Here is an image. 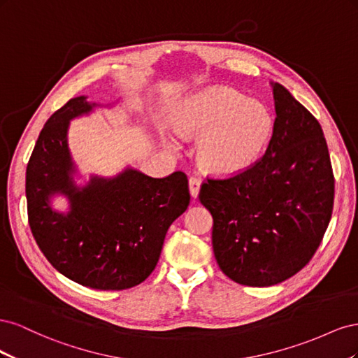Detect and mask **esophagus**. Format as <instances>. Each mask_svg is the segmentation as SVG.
Returning a JSON list of instances; mask_svg holds the SVG:
<instances>
[{
    "instance_id": "esophagus-1",
    "label": "esophagus",
    "mask_w": 358,
    "mask_h": 358,
    "mask_svg": "<svg viewBox=\"0 0 358 358\" xmlns=\"http://www.w3.org/2000/svg\"><path fill=\"white\" fill-rule=\"evenodd\" d=\"M189 194H191V196L194 197V199H196L197 196H199V192H200V185H201V183H200V180L197 179V178H189Z\"/></svg>"
}]
</instances>
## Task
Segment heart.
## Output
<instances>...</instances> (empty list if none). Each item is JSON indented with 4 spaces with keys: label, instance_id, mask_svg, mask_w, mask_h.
<instances>
[{
    "label": "heart",
    "instance_id": "obj_1",
    "mask_svg": "<svg viewBox=\"0 0 358 358\" xmlns=\"http://www.w3.org/2000/svg\"><path fill=\"white\" fill-rule=\"evenodd\" d=\"M173 127L196 140L199 166L216 176H234L252 167L273 133L266 106L230 86H210L187 96L173 113ZM170 149L175 140L167 138Z\"/></svg>",
    "mask_w": 358,
    "mask_h": 358
}]
</instances>
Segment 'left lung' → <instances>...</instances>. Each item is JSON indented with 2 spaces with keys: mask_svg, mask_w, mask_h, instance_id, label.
<instances>
[{
  "mask_svg": "<svg viewBox=\"0 0 358 358\" xmlns=\"http://www.w3.org/2000/svg\"><path fill=\"white\" fill-rule=\"evenodd\" d=\"M276 119L266 154L229 179H208L200 201L213 218L220 268L237 284L270 287L294 276L318 249L333 210L334 178L322 128L272 82Z\"/></svg>",
  "mask_w": 358,
  "mask_h": 358,
  "instance_id": "obj_1",
  "label": "left lung"
}]
</instances>
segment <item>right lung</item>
Masks as SVG:
<instances>
[{
    "mask_svg": "<svg viewBox=\"0 0 358 358\" xmlns=\"http://www.w3.org/2000/svg\"><path fill=\"white\" fill-rule=\"evenodd\" d=\"M96 106L76 96L43 127L27 167L28 221L59 273L94 289H127L154 272L169 227L189 204L188 179L183 171L155 179L127 167L113 178L92 175L79 187L69 127ZM57 195L69 200L67 213L51 208Z\"/></svg>",
    "mask_w": 358,
    "mask_h": 358,
    "instance_id": "add662e5",
    "label": "right lung"
}]
</instances>
